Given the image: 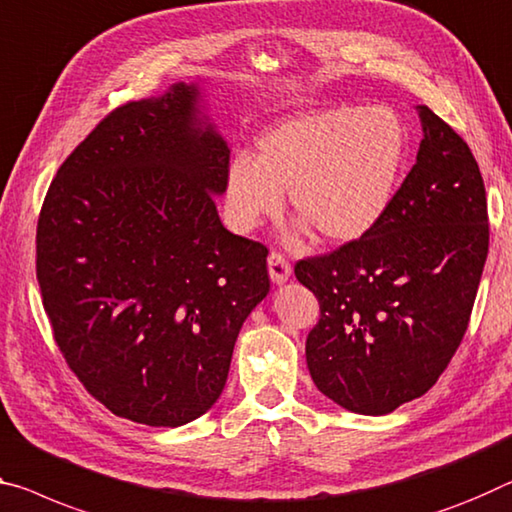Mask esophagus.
Here are the masks:
<instances>
[{"label": "esophagus", "mask_w": 512, "mask_h": 512, "mask_svg": "<svg viewBox=\"0 0 512 512\" xmlns=\"http://www.w3.org/2000/svg\"><path fill=\"white\" fill-rule=\"evenodd\" d=\"M269 275H271L273 285H282V282L289 280L291 264L287 262L285 255H280V253L269 255Z\"/></svg>", "instance_id": "esophagus-1"}]
</instances>
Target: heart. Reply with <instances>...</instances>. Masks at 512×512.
<instances>
[{
    "mask_svg": "<svg viewBox=\"0 0 512 512\" xmlns=\"http://www.w3.org/2000/svg\"><path fill=\"white\" fill-rule=\"evenodd\" d=\"M405 132L387 107H332L289 118L259 136L255 161L232 159L227 214L239 230L275 216L287 191L300 230L328 243L364 237L399 184Z\"/></svg>",
    "mask_w": 512,
    "mask_h": 512,
    "instance_id": "heart-1",
    "label": "heart"
}]
</instances>
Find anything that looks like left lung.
Returning a JSON list of instances; mask_svg holds the SVG:
<instances>
[{
  "label": "left lung",
  "mask_w": 512,
  "mask_h": 512,
  "mask_svg": "<svg viewBox=\"0 0 512 512\" xmlns=\"http://www.w3.org/2000/svg\"><path fill=\"white\" fill-rule=\"evenodd\" d=\"M417 164L364 237L296 262L319 298L305 342L321 394L387 415L442 376L465 337L488 257V200L469 145L428 107Z\"/></svg>",
  "instance_id": "left-lung-1"
}]
</instances>
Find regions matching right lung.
<instances>
[{"instance_id":"right-lung-1","label":"right lung","mask_w":512,"mask_h":512,"mask_svg":"<svg viewBox=\"0 0 512 512\" xmlns=\"http://www.w3.org/2000/svg\"><path fill=\"white\" fill-rule=\"evenodd\" d=\"M227 168L198 84L180 81L113 109L50 184L43 307L68 367L113 415L168 428L205 415L269 294V250L218 218Z\"/></svg>"}]
</instances>
